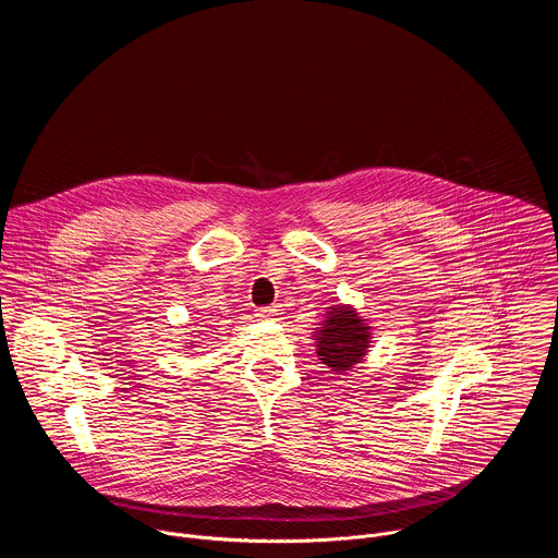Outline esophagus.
Here are the masks:
<instances>
[{"label":"esophagus","instance_id":"34e87169","mask_svg":"<svg viewBox=\"0 0 558 558\" xmlns=\"http://www.w3.org/2000/svg\"><path fill=\"white\" fill-rule=\"evenodd\" d=\"M278 304H271V306H258L256 308V315L260 317V320H271V317H276L278 315Z\"/></svg>","mask_w":558,"mask_h":558}]
</instances>
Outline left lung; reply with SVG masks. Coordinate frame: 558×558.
<instances>
[{"label": "left lung", "mask_w": 558, "mask_h": 558, "mask_svg": "<svg viewBox=\"0 0 558 558\" xmlns=\"http://www.w3.org/2000/svg\"><path fill=\"white\" fill-rule=\"evenodd\" d=\"M368 329L371 327H366L349 306L333 308L327 315L325 327L317 331V355L323 364L336 373L351 371V366L366 355Z\"/></svg>", "instance_id": "1"}]
</instances>
